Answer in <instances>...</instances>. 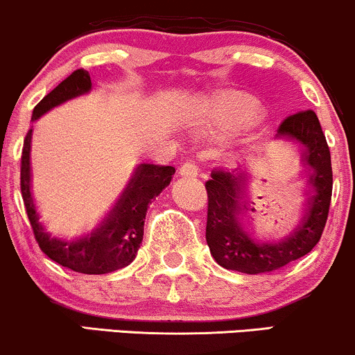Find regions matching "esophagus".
Wrapping results in <instances>:
<instances>
[{"mask_svg":"<svg viewBox=\"0 0 355 355\" xmlns=\"http://www.w3.org/2000/svg\"><path fill=\"white\" fill-rule=\"evenodd\" d=\"M198 173H199V169L194 162H184V164L179 168V174L184 178H196L198 176Z\"/></svg>","mask_w":355,"mask_h":355,"instance_id":"esophagus-1","label":"esophagus"}]
</instances>
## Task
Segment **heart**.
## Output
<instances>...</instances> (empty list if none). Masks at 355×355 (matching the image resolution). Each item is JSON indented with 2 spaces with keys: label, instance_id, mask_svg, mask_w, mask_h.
I'll use <instances>...</instances> for the list:
<instances>
[{
  "label": "heart",
  "instance_id": "obj_1",
  "mask_svg": "<svg viewBox=\"0 0 355 355\" xmlns=\"http://www.w3.org/2000/svg\"><path fill=\"white\" fill-rule=\"evenodd\" d=\"M259 104L243 93H219L204 99L196 110V123L209 135H229L256 118Z\"/></svg>",
  "mask_w": 355,
  "mask_h": 355
}]
</instances>
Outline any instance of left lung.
Returning a JSON list of instances; mask_svg holds the SVG:
<instances>
[{
    "instance_id": "8db88e82",
    "label": "left lung",
    "mask_w": 355,
    "mask_h": 355,
    "mask_svg": "<svg viewBox=\"0 0 355 355\" xmlns=\"http://www.w3.org/2000/svg\"><path fill=\"white\" fill-rule=\"evenodd\" d=\"M277 139L297 148L309 169V201L293 232L281 239L254 236L248 227L244 176L237 169H214L206 182V241L212 257L224 269L244 274L272 272L306 256L319 243L332 196L331 151L314 111L287 116Z\"/></svg>"
}]
</instances>
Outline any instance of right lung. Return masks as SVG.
Masks as SVG:
<instances>
[{
  "mask_svg": "<svg viewBox=\"0 0 355 355\" xmlns=\"http://www.w3.org/2000/svg\"><path fill=\"white\" fill-rule=\"evenodd\" d=\"M91 78L86 69H76L46 94L33 110V121L60 106L64 101L89 93ZM31 129L24 137L21 156V196L24 209L35 232L36 243L49 259L81 274H107L126 268L135 261L143 243L144 219L151 199L169 186L176 169L173 166H157L143 162L135 171L126 189L119 196L98 227L79 237L54 236L40 219V212L31 191Z\"/></svg>",
  "mask_w": 355,
  "mask_h": 355,
  "instance_id": "obj_1",
  "label": "right lung"
}]
</instances>
